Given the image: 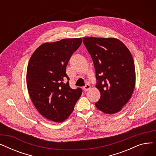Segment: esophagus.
<instances>
[{"label": "esophagus", "mask_w": 156, "mask_h": 156, "mask_svg": "<svg viewBox=\"0 0 156 156\" xmlns=\"http://www.w3.org/2000/svg\"><path fill=\"white\" fill-rule=\"evenodd\" d=\"M90 88H91L90 85L89 84H86L85 86L83 88V89L84 91H87V90H88L90 89Z\"/></svg>", "instance_id": "obj_1"}]
</instances>
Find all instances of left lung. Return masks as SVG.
<instances>
[{
  "instance_id": "1",
  "label": "left lung",
  "mask_w": 156,
  "mask_h": 156,
  "mask_svg": "<svg viewBox=\"0 0 156 156\" xmlns=\"http://www.w3.org/2000/svg\"><path fill=\"white\" fill-rule=\"evenodd\" d=\"M83 42L92 56L97 80L95 87L101 93L96 108L108 114L118 112L135 87L133 57L126 46L115 38L84 37Z\"/></svg>"
}]
</instances>
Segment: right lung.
Masks as SVG:
<instances>
[{
	"mask_svg": "<svg viewBox=\"0 0 156 156\" xmlns=\"http://www.w3.org/2000/svg\"><path fill=\"white\" fill-rule=\"evenodd\" d=\"M81 38L46 42L31 55L27 67V85L37 111L54 122L66 119L74 110L82 90L69 87L66 66L81 45Z\"/></svg>",
	"mask_w": 156,
	"mask_h": 156,
	"instance_id": "obj_1",
	"label": "right lung"
}]
</instances>
